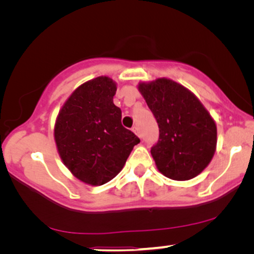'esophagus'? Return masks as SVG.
<instances>
[{
  "instance_id": "obj_1",
  "label": "esophagus",
  "mask_w": 254,
  "mask_h": 254,
  "mask_svg": "<svg viewBox=\"0 0 254 254\" xmlns=\"http://www.w3.org/2000/svg\"><path fill=\"white\" fill-rule=\"evenodd\" d=\"M133 131H134L135 134L137 135L138 137H141V133H140V130H138V128H137L136 126H134V127H133Z\"/></svg>"
}]
</instances>
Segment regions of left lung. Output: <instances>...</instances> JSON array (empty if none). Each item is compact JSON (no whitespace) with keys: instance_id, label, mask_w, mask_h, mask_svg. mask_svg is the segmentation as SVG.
<instances>
[{"instance_id":"8db88e82","label":"left lung","mask_w":254,"mask_h":254,"mask_svg":"<svg viewBox=\"0 0 254 254\" xmlns=\"http://www.w3.org/2000/svg\"><path fill=\"white\" fill-rule=\"evenodd\" d=\"M138 90L159 128L151 148L156 166L173 180H189L200 175L216 149V125L190 90L168 78L140 83Z\"/></svg>"}]
</instances>
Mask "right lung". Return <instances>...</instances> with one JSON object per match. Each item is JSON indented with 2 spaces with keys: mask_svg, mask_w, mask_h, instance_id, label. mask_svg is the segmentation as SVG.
Listing matches in <instances>:
<instances>
[{
  "mask_svg": "<svg viewBox=\"0 0 254 254\" xmlns=\"http://www.w3.org/2000/svg\"><path fill=\"white\" fill-rule=\"evenodd\" d=\"M117 85L106 76L79 85L59 112L54 138L64 165L81 182L100 186L112 180L140 142L121 124L114 105Z\"/></svg>",
  "mask_w": 254,
  "mask_h": 254,
  "instance_id": "add662e5",
  "label": "right lung"
}]
</instances>
